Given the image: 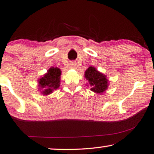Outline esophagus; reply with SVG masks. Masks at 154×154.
I'll use <instances>...</instances> for the list:
<instances>
[{
  "label": "esophagus",
  "instance_id": "34e87169",
  "mask_svg": "<svg viewBox=\"0 0 154 154\" xmlns=\"http://www.w3.org/2000/svg\"><path fill=\"white\" fill-rule=\"evenodd\" d=\"M70 68L72 69H76V64L74 62H72V63L70 64Z\"/></svg>",
  "mask_w": 154,
  "mask_h": 154
}]
</instances>
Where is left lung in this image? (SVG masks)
<instances>
[{
	"label": "left lung",
	"mask_w": 154,
	"mask_h": 154,
	"mask_svg": "<svg viewBox=\"0 0 154 154\" xmlns=\"http://www.w3.org/2000/svg\"><path fill=\"white\" fill-rule=\"evenodd\" d=\"M85 77L91 87L90 90L97 94L104 92L108 87V80L107 76L99 72L97 69L90 66L85 72Z\"/></svg>",
	"instance_id": "8db88e82"
}]
</instances>
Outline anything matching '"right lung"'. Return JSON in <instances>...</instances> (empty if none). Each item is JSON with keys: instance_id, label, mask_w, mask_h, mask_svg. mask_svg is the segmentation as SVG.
<instances>
[{"instance_id": "1", "label": "right lung", "mask_w": 154, "mask_h": 154, "mask_svg": "<svg viewBox=\"0 0 154 154\" xmlns=\"http://www.w3.org/2000/svg\"><path fill=\"white\" fill-rule=\"evenodd\" d=\"M61 71L57 67H51L43 77L39 79V89L43 95H48L57 90L60 84Z\"/></svg>"}]
</instances>
